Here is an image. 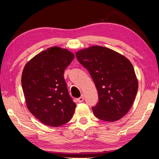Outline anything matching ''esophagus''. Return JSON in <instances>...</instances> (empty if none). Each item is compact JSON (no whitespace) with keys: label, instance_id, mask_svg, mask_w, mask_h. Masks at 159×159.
I'll return each instance as SVG.
<instances>
[{"label":"esophagus","instance_id":"obj_1","mask_svg":"<svg viewBox=\"0 0 159 159\" xmlns=\"http://www.w3.org/2000/svg\"><path fill=\"white\" fill-rule=\"evenodd\" d=\"M83 101H84V95H82L79 98H77L78 103H82V102Z\"/></svg>","mask_w":159,"mask_h":159}]
</instances>
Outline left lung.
<instances>
[{
    "label": "left lung",
    "mask_w": 159,
    "mask_h": 159,
    "mask_svg": "<svg viewBox=\"0 0 159 159\" xmlns=\"http://www.w3.org/2000/svg\"><path fill=\"white\" fill-rule=\"evenodd\" d=\"M76 57L89 71L96 86L99 101L92 108L95 116L110 122L125 116L138 89V79L129 60L99 45L80 50Z\"/></svg>",
    "instance_id": "left-lung-1"
}]
</instances>
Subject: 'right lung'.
Here are the masks:
<instances>
[{
	"label": "right lung",
	"mask_w": 159,
	"mask_h": 159,
	"mask_svg": "<svg viewBox=\"0 0 159 159\" xmlns=\"http://www.w3.org/2000/svg\"><path fill=\"white\" fill-rule=\"evenodd\" d=\"M75 55L55 46L36 55L24 67L21 85L30 113L50 127H57L71 120L76 103L69 94L64 70Z\"/></svg>",
	"instance_id": "1"
}]
</instances>
